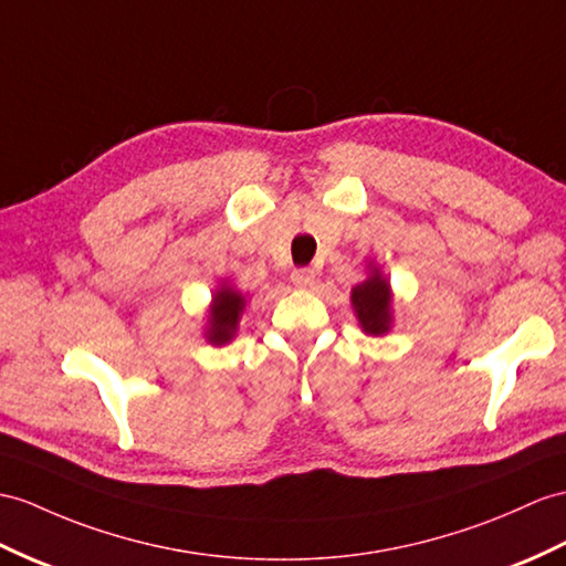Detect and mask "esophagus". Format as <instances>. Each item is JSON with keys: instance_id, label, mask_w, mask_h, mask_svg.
I'll use <instances>...</instances> for the list:
<instances>
[{"instance_id": "34e87169", "label": "esophagus", "mask_w": 566, "mask_h": 566, "mask_svg": "<svg viewBox=\"0 0 566 566\" xmlns=\"http://www.w3.org/2000/svg\"><path fill=\"white\" fill-rule=\"evenodd\" d=\"M291 279L297 287H310L314 283V271L312 269H295Z\"/></svg>"}]
</instances>
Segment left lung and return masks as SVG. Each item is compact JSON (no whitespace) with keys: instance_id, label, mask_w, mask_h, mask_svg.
Listing matches in <instances>:
<instances>
[{"instance_id":"obj_1","label":"left lung","mask_w":566,"mask_h":566,"mask_svg":"<svg viewBox=\"0 0 566 566\" xmlns=\"http://www.w3.org/2000/svg\"><path fill=\"white\" fill-rule=\"evenodd\" d=\"M350 305L357 324L367 336L389 334L394 326V291L389 279L375 261L367 264V279L353 287Z\"/></svg>"}]
</instances>
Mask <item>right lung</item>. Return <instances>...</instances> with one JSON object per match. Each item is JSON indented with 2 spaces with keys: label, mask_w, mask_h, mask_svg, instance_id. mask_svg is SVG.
Segmentation results:
<instances>
[{
  "label": "right lung",
  "mask_w": 566,
  "mask_h": 566,
  "mask_svg": "<svg viewBox=\"0 0 566 566\" xmlns=\"http://www.w3.org/2000/svg\"><path fill=\"white\" fill-rule=\"evenodd\" d=\"M247 307V297L230 281L218 283L211 295L209 310H206L203 338L211 346H226L238 336L242 312Z\"/></svg>",
  "instance_id": "obj_1"
}]
</instances>
